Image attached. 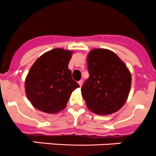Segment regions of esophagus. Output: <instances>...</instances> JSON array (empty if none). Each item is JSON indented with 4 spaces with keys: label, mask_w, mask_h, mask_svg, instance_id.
Masks as SVG:
<instances>
[{
    "label": "esophagus",
    "mask_w": 156,
    "mask_h": 156,
    "mask_svg": "<svg viewBox=\"0 0 156 156\" xmlns=\"http://www.w3.org/2000/svg\"><path fill=\"white\" fill-rule=\"evenodd\" d=\"M78 83H79L80 87H82V84H83V80H80L79 82H78Z\"/></svg>",
    "instance_id": "esophagus-1"
}]
</instances>
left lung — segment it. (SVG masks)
<instances>
[{"label":"left lung","mask_w":156,"mask_h":156,"mask_svg":"<svg viewBox=\"0 0 156 156\" xmlns=\"http://www.w3.org/2000/svg\"><path fill=\"white\" fill-rule=\"evenodd\" d=\"M89 79L81 89L88 109L98 115H108L121 109L131 85L129 69L111 50L94 48L87 58Z\"/></svg>","instance_id":"left-lung-1"}]
</instances>
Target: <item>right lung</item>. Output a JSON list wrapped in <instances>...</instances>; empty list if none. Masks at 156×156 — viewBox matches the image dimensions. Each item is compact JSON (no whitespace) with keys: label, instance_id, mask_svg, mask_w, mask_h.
Returning a JSON list of instances; mask_svg holds the SVG:
<instances>
[{"label":"right lung","instance_id":"1","mask_svg":"<svg viewBox=\"0 0 156 156\" xmlns=\"http://www.w3.org/2000/svg\"><path fill=\"white\" fill-rule=\"evenodd\" d=\"M72 54L71 50L54 48L31 66L25 79V94L36 109L56 114L66 107L73 91L80 87L68 69Z\"/></svg>","mask_w":156,"mask_h":156}]
</instances>
